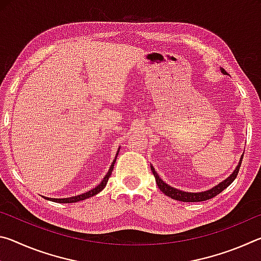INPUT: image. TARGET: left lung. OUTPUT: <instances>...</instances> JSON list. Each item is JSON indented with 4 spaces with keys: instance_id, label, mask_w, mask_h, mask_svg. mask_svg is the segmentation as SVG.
Wrapping results in <instances>:
<instances>
[{
    "instance_id": "8db88e82",
    "label": "left lung",
    "mask_w": 261,
    "mask_h": 261,
    "mask_svg": "<svg viewBox=\"0 0 261 261\" xmlns=\"http://www.w3.org/2000/svg\"><path fill=\"white\" fill-rule=\"evenodd\" d=\"M220 70L223 74H227L226 70H224V69L221 68ZM242 159H243V155L241 156L240 162H238V165L236 166L235 170H233L232 173L229 175L226 179H223L222 182L216 184L215 187H213L212 189H208V190H206V191H201V192H187V191H182V190H179V189L170 187V185L167 184L165 180H162V178L158 175V173L155 171V169H154V167L152 165H151V170H152V173L154 175V177H155V182L158 184L159 189H160L161 191L166 194V196L170 197L171 199H175V200H178V201H184V202L205 201V200L212 199V198H214L215 196H218L219 193L222 192L224 189H227L229 185H230L233 182V180H235L238 171H240Z\"/></svg>"
}]
</instances>
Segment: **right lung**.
I'll return each mask as SVG.
<instances>
[{
    "instance_id": "1",
    "label": "right lung",
    "mask_w": 261,
    "mask_h": 261,
    "mask_svg": "<svg viewBox=\"0 0 261 261\" xmlns=\"http://www.w3.org/2000/svg\"><path fill=\"white\" fill-rule=\"evenodd\" d=\"M118 152H120V147H118V149H117L116 156H115L112 166H110V168H109L108 173L106 174L103 179L101 180V183L99 185H96L94 189H92V190H90V191H87L85 193L78 194V196H74V197H69V198H48V197H43V198H45V199H47V200H51L54 202H60V204H70V202H77V201H81V200H85V199H87V198H91V197L95 196V194H98L100 191H102L106 185H107L108 179L110 177V175H112V171L114 169V165H115V162H116V158L118 155Z\"/></svg>"
}]
</instances>
